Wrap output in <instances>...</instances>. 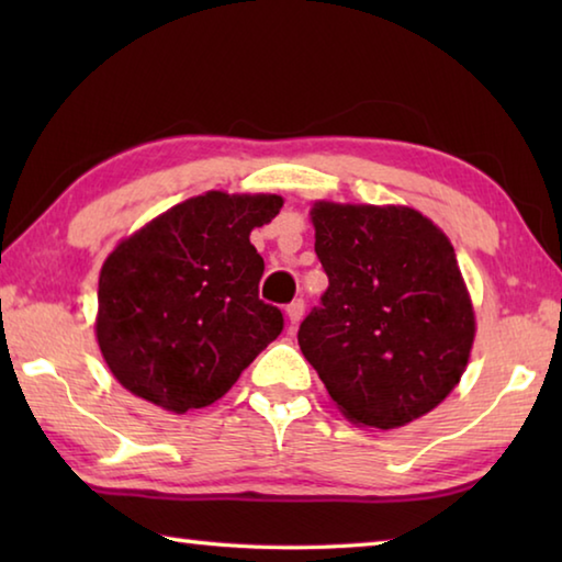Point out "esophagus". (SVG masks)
I'll list each match as a JSON object with an SVG mask.
<instances>
[{"instance_id":"obj_1","label":"esophagus","mask_w":562,"mask_h":562,"mask_svg":"<svg viewBox=\"0 0 562 562\" xmlns=\"http://www.w3.org/2000/svg\"><path fill=\"white\" fill-rule=\"evenodd\" d=\"M302 315H304V302L302 300H294L290 307H288V319H290V325L292 327H297L300 325V319H302Z\"/></svg>"}]
</instances>
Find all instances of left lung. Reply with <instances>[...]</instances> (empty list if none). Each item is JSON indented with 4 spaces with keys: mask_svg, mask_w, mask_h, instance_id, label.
I'll return each instance as SVG.
<instances>
[{
    "mask_svg": "<svg viewBox=\"0 0 562 562\" xmlns=\"http://www.w3.org/2000/svg\"><path fill=\"white\" fill-rule=\"evenodd\" d=\"M315 252L329 278L300 349L331 402L364 429L434 412L469 367L475 312L439 225L408 205L315 201Z\"/></svg>",
    "mask_w": 562,
    "mask_h": 562,
    "instance_id": "8db88e82",
    "label": "left lung"
}]
</instances>
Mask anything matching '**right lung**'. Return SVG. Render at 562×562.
Returning a JSON list of instances; mask_svg holds the SVG:
<instances>
[{"mask_svg":"<svg viewBox=\"0 0 562 562\" xmlns=\"http://www.w3.org/2000/svg\"><path fill=\"white\" fill-rule=\"evenodd\" d=\"M282 203L207 190L113 247L93 331L126 392L170 414L211 406L280 335L282 312L258 297L265 262L250 233Z\"/></svg>","mask_w":562,"mask_h":562,"instance_id":"right-lung-1","label":"right lung"}]
</instances>
